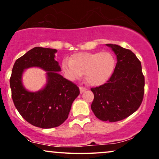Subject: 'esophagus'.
<instances>
[{
  "label": "esophagus",
  "mask_w": 159,
  "mask_h": 159,
  "mask_svg": "<svg viewBox=\"0 0 159 159\" xmlns=\"http://www.w3.org/2000/svg\"><path fill=\"white\" fill-rule=\"evenodd\" d=\"M86 91V89L84 87H80V93H83L84 91Z\"/></svg>",
  "instance_id": "esophagus-1"
}]
</instances>
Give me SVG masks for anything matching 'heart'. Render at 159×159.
Returning <instances> with one entry per match:
<instances>
[{
    "mask_svg": "<svg viewBox=\"0 0 159 159\" xmlns=\"http://www.w3.org/2000/svg\"><path fill=\"white\" fill-rule=\"evenodd\" d=\"M64 72L70 80L79 79L85 74L87 83L91 86L105 83L115 68V59L110 52H80L62 63Z\"/></svg>",
    "mask_w": 159,
    "mask_h": 159,
    "instance_id": "b5f03b06",
    "label": "heart"
}]
</instances>
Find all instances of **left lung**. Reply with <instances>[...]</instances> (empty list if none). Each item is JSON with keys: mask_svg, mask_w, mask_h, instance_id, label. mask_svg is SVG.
Here are the masks:
<instances>
[{"mask_svg": "<svg viewBox=\"0 0 159 159\" xmlns=\"http://www.w3.org/2000/svg\"><path fill=\"white\" fill-rule=\"evenodd\" d=\"M114 52L117 62L110 80L91 89L94 95L91 110L104 121L122 120L137 111L144 92L142 64L134 53L118 45L106 44Z\"/></svg>", "mask_w": 159, "mask_h": 159, "instance_id": "8db88e82", "label": "left lung"}]
</instances>
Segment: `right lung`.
I'll use <instances>...</instances> for the list:
<instances>
[{
	"mask_svg": "<svg viewBox=\"0 0 159 159\" xmlns=\"http://www.w3.org/2000/svg\"><path fill=\"white\" fill-rule=\"evenodd\" d=\"M57 49L34 47L14 64L10 78L11 97L20 114L31 125L52 128L62 125L71 105L80 94L79 88L59 74L61 68L54 60ZM39 67L47 72V83L38 92H30L22 83L25 70Z\"/></svg>",
	"mask_w": 159,
	"mask_h": 159,
	"instance_id": "right-lung-1",
	"label": "right lung"
}]
</instances>
